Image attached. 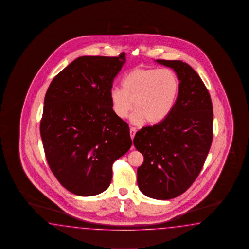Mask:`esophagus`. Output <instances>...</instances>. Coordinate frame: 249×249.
<instances>
[{
	"mask_svg": "<svg viewBox=\"0 0 249 249\" xmlns=\"http://www.w3.org/2000/svg\"><path fill=\"white\" fill-rule=\"evenodd\" d=\"M129 132H130V137H131V139H133L134 137H135V135H136V128H135V127H130ZM133 148H134V146H133Z\"/></svg>",
	"mask_w": 249,
	"mask_h": 249,
	"instance_id": "obj_1",
	"label": "esophagus"
}]
</instances>
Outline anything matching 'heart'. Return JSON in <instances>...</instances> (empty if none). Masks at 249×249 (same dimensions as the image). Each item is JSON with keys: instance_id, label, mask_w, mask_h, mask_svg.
Listing matches in <instances>:
<instances>
[{"instance_id": "1", "label": "heart", "mask_w": 249, "mask_h": 249, "mask_svg": "<svg viewBox=\"0 0 249 249\" xmlns=\"http://www.w3.org/2000/svg\"><path fill=\"white\" fill-rule=\"evenodd\" d=\"M122 89L110 91L114 114L124 119L132 111L131 122L155 125L172 113L179 94L180 82L171 69L137 68L122 78Z\"/></svg>"}]
</instances>
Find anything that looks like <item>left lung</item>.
<instances>
[{
	"label": "left lung",
	"instance_id": "obj_1",
	"mask_svg": "<svg viewBox=\"0 0 249 249\" xmlns=\"http://www.w3.org/2000/svg\"><path fill=\"white\" fill-rule=\"evenodd\" d=\"M156 61L176 72L179 94L172 113L138 130L133 143L144 155L138 169L140 191L151 198L168 200L184 193L201 172L213 141V111L208 90L188 63Z\"/></svg>",
	"mask_w": 249,
	"mask_h": 249
}]
</instances>
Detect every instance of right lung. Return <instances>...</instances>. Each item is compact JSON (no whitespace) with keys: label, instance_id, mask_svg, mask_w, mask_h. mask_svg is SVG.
I'll return each instance as SVG.
<instances>
[{"label":"right lung","instance_id":"obj_1","mask_svg":"<svg viewBox=\"0 0 249 249\" xmlns=\"http://www.w3.org/2000/svg\"><path fill=\"white\" fill-rule=\"evenodd\" d=\"M126 62L82 56L62 70L44 97L40 133L51 171L70 192L90 196L110 186L113 162L132 141L127 122L114 114L110 91Z\"/></svg>","mask_w":249,"mask_h":249}]
</instances>
